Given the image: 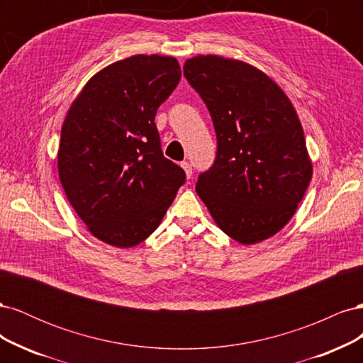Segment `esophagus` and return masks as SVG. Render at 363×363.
<instances>
[{
  "instance_id": "esophagus-1",
  "label": "esophagus",
  "mask_w": 363,
  "mask_h": 363,
  "mask_svg": "<svg viewBox=\"0 0 363 363\" xmlns=\"http://www.w3.org/2000/svg\"><path fill=\"white\" fill-rule=\"evenodd\" d=\"M180 167L184 169V172H186V177L191 179V177H192V164H191L189 162H182V163H180Z\"/></svg>"
}]
</instances>
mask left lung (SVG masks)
I'll use <instances>...</instances> for the list:
<instances>
[{
  "label": "left lung",
  "instance_id": "1",
  "mask_svg": "<svg viewBox=\"0 0 363 363\" xmlns=\"http://www.w3.org/2000/svg\"><path fill=\"white\" fill-rule=\"evenodd\" d=\"M216 135L213 164L196 194L224 233L256 244L289 223L312 179L304 133L289 98L268 75L218 56L184 63Z\"/></svg>",
  "mask_w": 363,
  "mask_h": 363
}]
</instances>
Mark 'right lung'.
<instances>
[{
  "mask_svg": "<svg viewBox=\"0 0 363 363\" xmlns=\"http://www.w3.org/2000/svg\"><path fill=\"white\" fill-rule=\"evenodd\" d=\"M182 79L174 57L119 60L94 75L65 118L59 175L74 211L103 242L147 239L186 182L163 156L157 108Z\"/></svg>",
  "mask_w": 363,
  "mask_h": 363,
  "instance_id": "1",
  "label": "right lung"
}]
</instances>
